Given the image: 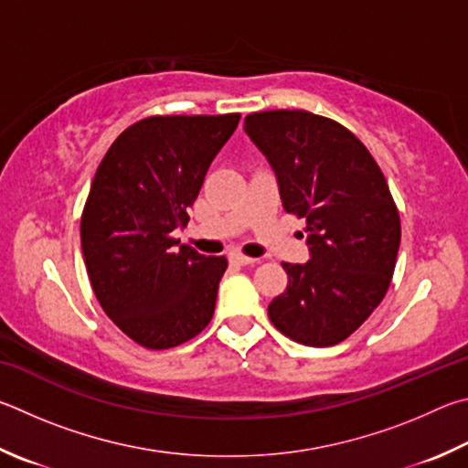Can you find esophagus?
<instances>
[{"instance_id": "esophagus-1", "label": "esophagus", "mask_w": 468, "mask_h": 468, "mask_svg": "<svg viewBox=\"0 0 468 468\" xmlns=\"http://www.w3.org/2000/svg\"><path fill=\"white\" fill-rule=\"evenodd\" d=\"M228 259H229V263H234V265H252V263H255V259L242 255V252H239V250L229 252Z\"/></svg>"}]
</instances>
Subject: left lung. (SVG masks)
Masks as SVG:
<instances>
[{
    "instance_id": "left-lung-1",
    "label": "left lung",
    "mask_w": 468,
    "mask_h": 468,
    "mask_svg": "<svg viewBox=\"0 0 468 468\" xmlns=\"http://www.w3.org/2000/svg\"><path fill=\"white\" fill-rule=\"evenodd\" d=\"M244 131L275 170L283 209L306 218L310 261L282 263L288 288L269 318L302 346H337L374 313L395 273L400 219L387 178L349 129L321 114L252 112Z\"/></svg>"
}]
</instances>
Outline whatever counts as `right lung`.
Masks as SVG:
<instances>
[{
  "label": "right lung",
  "instance_id": "add662e5",
  "mask_svg": "<svg viewBox=\"0 0 468 468\" xmlns=\"http://www.w3.org/2000/svg\"><path fill=\"white\" fill-rule=\"evenodd\" d=\"M240 114H155L114 139L81 213V252L98 302L147 349H170L209 324L226 257L180 244L216 154Z\"/></svg>",
  "mask_w": 468,
  "mask_h": 468
}]
</instances>
